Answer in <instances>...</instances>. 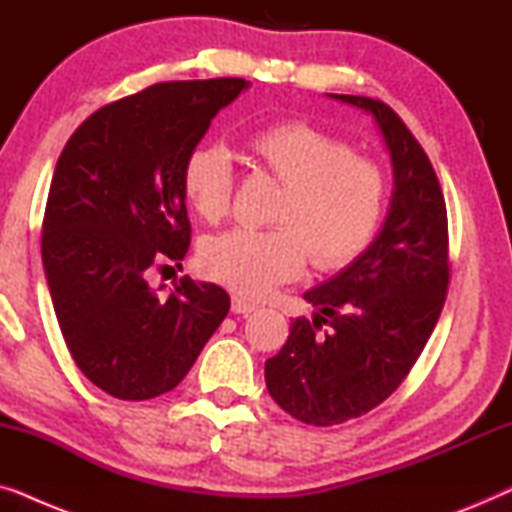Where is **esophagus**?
Wrapping results in <instances>:
<instances>
[{
    "label": "esophagus",
    "mask_w": 512,
    "mask_h": 512,
    "mask_svg": "<svg viewBox=\"0 0 512 512\" xmlns=\"http://www.w3.org/2000/svg\"><path fill=\"white\" fill-rule=\"evenodd\" d=\"M230 310H233L235 314H251L256 310V305L254 303H247V300H242V298H233V307H230Z\"/></svg>",
    "instance_id": "34e87169"
}]
</instances>
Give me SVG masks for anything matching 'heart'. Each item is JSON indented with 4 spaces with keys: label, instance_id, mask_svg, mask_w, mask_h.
<instances>
[{
    "label": "heart",
    "instance_id": "1",
    "mask_svg": "<svg viewBox=\"0 0 512 512\" xmlns=\"http://www.w3.org/2000/svg\"><path fill=\"white\" fill-rule=\"evenodd\" d=\"M249 151L282 184L270 212L275 228H235L207 240L200 249L207 277L244 298H265L303 272L307 254L314 268L333 270L368 247L387 202V177L373 158L303 121L256 130ZM181 184L200 219L221 221L235 186L226 146H195L184 160Z\"/></svg>",
    "mask_w": 512,
    "mask_h": 512
}]
</instances>
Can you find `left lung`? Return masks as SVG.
<instances>
[{
	"label": "left lung",
	"mask_w": 512,
	"mask_h": 512,
	"mask_svg": "<svg viewBox=\"0 0 512 512\" xmlns=\"http://www.w3.org/2000/svg\"><path fill=\"white\" fill-rule=\"evenodd\" d=\"M373 116L389 151L394 191L375 240L338 275L305 291L317 307L265 361L279 408L333 426L377 408L422 354L445 303L447 212L436 172L396 111L380 100L333 95ZM326 323L329 331L318 333Z\"/></svg>",
	"instance_id": "obj_1"
}]
</instances>
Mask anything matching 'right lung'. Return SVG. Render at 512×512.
Here are the masks:
<instances>
[{"label": "right lung", "mask_w": 512, "mask_h": 512, "mask_svg": "<svg viewBox=\"0 0 512 512\" xmlns=\"http://www.w3.org/2000/svg\"><path fill=\"white\" fill-rule=\"evenodd\" d=\"M249 86L156 83L97 109L55 165L41 235L53 310L81 373L121 401L177 387L230 310L221 286L186 275L160 296L146 272L184 261V160Z\"/></svg>", "instance_id": "obj_1"}]
</instances>
